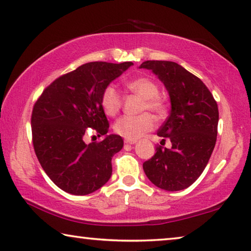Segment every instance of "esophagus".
Returning <instances> with one entry per match:
<instances>
[{
    "label": "esophagus",
    "mask_w": 251,
    "mask_h": 251,
    "mask_svg": "<svg viewBox=\"0 0 251 251\" xmlns=\"http://www.w3.org/2000/svg\"><path fill=\"white\" fill-rule=\"evenodd\" d=\"M125 142H126V144H129V145H134L137 141L136 140H128V139H126Z\"/></svg>",
    "instance_id": "obj_1"
}]
</instances>
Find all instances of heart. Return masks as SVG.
Segmentation results:
<instances>
[{"label": "heart", "instance_id": "heart-1", "mask_svg": "<svg viewBox=\"0 0 251 251\" xmlns=\"http://www.w3.org/2000/svg\"><path fill=\"white\" fill-rule=\"evenodd\" d=\"M128 91L142 98L141 110H148L156 115H163L166 111L164 100L159 95L158 84L150 77L140 76L137 78L130 79L125 83ZM101 106L104 113L109 117H115L122 106V96L113 85H109L104 88L101 94ZM155 128V120L149 113H142L138 117L125 115L115 121L113 129L119 136L128 139V140H137L149 131Z\"/></svg>", "mask_w": 251, "mask_h": 251}]
</instances>
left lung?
I'll list each match as a JSON object with an SVG mask.
<instances>
[{"label": "left lung", "instance_id": "left-lung-1", "mask_svg": "<svg viewBox=\"0 0 251 251\" xmlns=\"http://www.w3.org/2000/svg\"><path fill=\"white\" fill-rule=\"evenodd\" d=\"M164 83L172 109L157 134L169 139L172 148L158 146L142 167L150 182L165 191H180L195 182L206 167L218 134L219 110L213 95L201 79L174 61L147 60Z\"/></svg>", "mask_w": 251, "mask_h": 251}]
</instances>
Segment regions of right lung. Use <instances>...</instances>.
<instances>
[{"label":"right lung","mask_w":251,"mask_h":251,"mask_svg":"<svg viewBox=\"0 0 251 251\" xmlns=\"http://www.w3.org/2000/svg\"><path fill=\"white\" fill-rule=\"evenodd\" d=\"M121 64L92 61L61 75L34 103L31 130L34 152L46 174L60 190L86 195L102 187L112 175V157L123 139L110 134L85 144L88 130L105 135L109 121L101 106L104 88L126 72Z\"/></svg>","instance_id":"1"}]
</instances>
